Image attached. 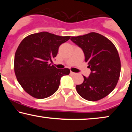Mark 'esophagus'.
<instances>
[{
    "label": "esophagus",
    "mask_w": 132,
    "mask_h": 132,
    "mask_svg": "<svg viewBox=\"0 0 132 132\" xmlns=\"http://www.w3.org/2000/svg\"><path fill=\"white\" fill-rule=\"evenodd\" d=\"M70 74H71V75H76V73H74V72H72V71L70 72Z\"/></svg>",
    "instance_id": "esophagus-1"
}]
</instances>
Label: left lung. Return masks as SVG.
<instances>
[{
  "label": "left lung",
  "instance_id": "obj_1",
  "mask_svg": "<svg viewBox=\"0 0 132 132\" xmlns=\"http://www.w3.org/2000/svg\"><path fill=\"white\" fill-rule=\"evenodd\" d=\"M71 40L82 49L91 71L88 77L83 76L84 80L76 85L77 92L86 100L103 98L114 89L120 78L121 61L117 48L109 39L95 32L71 37Z\"/></svg>",
  "mask_w": 132,
  "mask_h": 132
}]
</instances>
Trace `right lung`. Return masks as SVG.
<instances>
[{
    "label": "right lung",
    "instance_id": "add662e5",
    "mask_svg": "<svg viewBox=\"0 0 132 132\" xmlns=\"http://www.w3.org/2000/svg\"><path fill=\"white\" fill-rule=\"evenodd\" d=\"M70 38L41 32L27 36L20 43L14 57V72L21 87L32 97H50L58 89L61 77L70 74L68 68L57 69L48 63L56 56L59 46Z\"/></svg>",
    "mask_w": 132,
    "mask_h": 132
}]
</instances>
